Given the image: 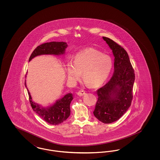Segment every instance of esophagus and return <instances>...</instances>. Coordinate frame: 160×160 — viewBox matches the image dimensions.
Returning a JSON list of instances; mask_svg holds the SVG:
<instances>
[{
    "label": "esophagus",
    "instance_id": "1",
    "mask_svg": "<svg viewBox=\"0 0 160 160\" xmlns=\"http://www.w3.org/2000/svg\"><path fill=\"white\" fill-rule=\"evenodd\" d=\"M85 93H86V92H85V91H84V90H83V89H81V90L78 91L77 92V94L78 96H80V97L83 96Z\"/></svg>",
    "mask_w": 160,
    "mask_h": 160
}]
</instances>
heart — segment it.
<instances>
[{
	"label": "heart",
	"mask_w": 160,
	"mask_h": 160,
	"mask_svg": "<svg viewBox=\"0 0 160 160\" xmlns=\"http://www.w3.org/2000/svg\"><path fill=\"white\" fill-rule=\"evenodd\" d=\"M113 67L112 58L94 48H86L78 52L74 61H69L67 72L69 79L75 81L82 72V77L92 88H97L104 83Z\"/></svg>",
	"instance_id": "heart-1"
}]
</instances>
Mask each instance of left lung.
<instances>
[{
	"instance_id": "left-lung-1",
	"label": "left lung",
	"mask_w": 160,
	"mask_h": 160,
	"mask_svg": "<svg viewBox=\"0 0 160 160\" xmlns=\"http://www.w3.org/2000/svg\"><path fill=\"white\" fill-rule=\"evenodd\" d=\"M114 55V72L110 80L97 90L94 116L104 123L118 121L128 109L132 99L134 71L125 50L114 41L102 37Z\"/></svg>"
}]
</instances>
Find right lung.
<instances>
[{
  "mask_svg": "<svg viewBox=\"0 0 160 160\" xmlns=\"http://www.w3.org/2000/svg\"><path fill=\"white\" fill-rule=\"evenodd\" d=\"M67 44L64 42H50L38 46L31 54L29 61L41 54L61 55L65 53ZM25 86L26 85L25 80ZM28 89V88H27ZM29 102L33 110L44 121L51 125H59L66 121L71 113L70 103L73 99L72 93H69L62 98L56 101L53 106L44 108L32 100L30 92L28 89Z\"/></svg>",
  "mask_w": 160,
  "mask_h": 160,
  "instance_id": "add662e5",
  "label": "right lung"
}]
</instances>
